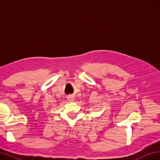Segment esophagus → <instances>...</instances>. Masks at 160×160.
Masks as SVG:
<instances>
[{
  "instance_id": "34e87169",
  "label": "esophagus",
  "mask_w": 160,
  "mask_h": 160,
  "mask_svg": "<svg viewBox=\"0 0 160 160\" xmlns=\"http://www.w3.org/2000/svg\"><path fill=\"white\" fill-rule=\"evenodd\" d=\"M73 99H74V98H72V97H71V96H69V98H68V100L70 101H73V100H74Z\"/></svg>"
}]
</instances>
